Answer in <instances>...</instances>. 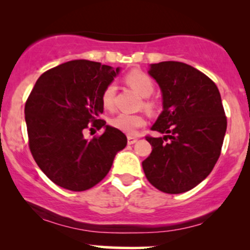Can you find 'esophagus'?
Segmentation results:
<instances>
[{
	"label": "esophagus",
	"mask_w": 250,
	"mask_h": 250,
	"mask_svg": "<svg viewBox=\"0 0 250 250\" xmlns=\"http://www.w3.org/2000/svg\"><path fill=\"white\" fill-rule=\"evenodd\" d=\"M135 142H137V139L134 136H128V145H134Z\"/></svg>",
	"instance_id": "esophagus-1"
}]
</instances>
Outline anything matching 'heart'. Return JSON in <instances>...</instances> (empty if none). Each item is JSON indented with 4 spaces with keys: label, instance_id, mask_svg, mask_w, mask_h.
Here are the masks:
<instances>
[{
    "label": "heart",
    "instance_id": "obj_1",
    "mask_svg": "<svg viewBox=\"0 0 250 250\" xmlns=\"http://www.w3.org/2000/svg\"><path fill=\"white\" fill-rule=\"evenodd\" d=\"M125 82L129 87L133 88L136 93H139L140 95L145 97L143 107L147 109V110H154L157 107L156 101L149 97L153 94L155 84L153 79L147 73L137 69L129 71V73L125 74ZM115 96L116 85L114 83H109L107 87L103 89L101 95L103 107L108 109V110H113L114 107H115ZM110 125L114 128L123 131V133L133 135L146 125V117L141 115V114L121 113L117 114L116 116H114L110 120Z\"/></svg>",
    "mask_w": 250,
    "mask_h": 250
}]
</instances>
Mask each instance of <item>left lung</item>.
I'll list each match as a JSON object with an SVG mask.
<instances>
[{
  "mask_svg": "<svg viewBox=\"0 0 250 250\" xmlns=\"http://www.w3.org/2000/svg\"><path fill=\"white\" fill-rule=\"evenodd\" d=\"M149 74L163 95V111L146 136L151 153L142 162L146 177L167 194L190 190L213 170L223 145L227 117L216 84L182 62L151 64Z\"/></svg>",
  "mask_w": 250,
  "mask_h": 250,
  "instance_id": "left-lung-1",
  "label": "left lung"
}]
</instances>
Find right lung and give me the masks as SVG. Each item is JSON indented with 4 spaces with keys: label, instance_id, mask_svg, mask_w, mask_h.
Listing matches in <instances>:
<instances>
[{
    "label": "right lung",
    "instance_id": "add662e5",
    "mask_svg": "<svg viewBox=\"0 0 250 250\" xmlns=\"http://www.w3.org/2000/svg\"><path fill=\"white\" fill-rule=\"evenodd\" d=\"M119 71L87 60L65 62L44 71L28 96L24 115L31 155L60 187L73 191L93 188L127 146L121 130L100 119L103 89ZM90 126L105 131L87 142L83 130Z\"/></svg>",
    "mask_w": 250,
    "mask_h": 250
}]
</instances>
